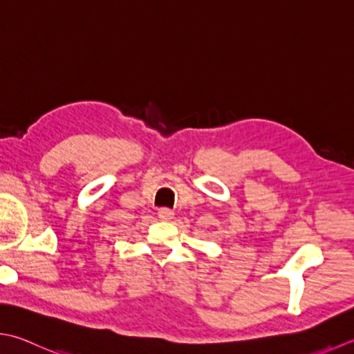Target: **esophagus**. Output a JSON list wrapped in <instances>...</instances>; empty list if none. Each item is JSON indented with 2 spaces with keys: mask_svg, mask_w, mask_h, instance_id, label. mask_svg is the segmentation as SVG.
<instances>
[{
  "mask_svg": "<svg viewBox=\"0 0 354 354\" xmlns=\"http://www.w3.org/2000/svg\"><path fill=\"white\" fill-rule=\"evenodd\" d=\"M158 216H159V219H162V221H170L171 218H173V212L170 210V209H159L158 210Z\"/></svg>",
  "mask_w": 354,
  "mask_h": 354,
  "instance_id": "34e87169",
  "label": "esophagus"
}]
</instances>
